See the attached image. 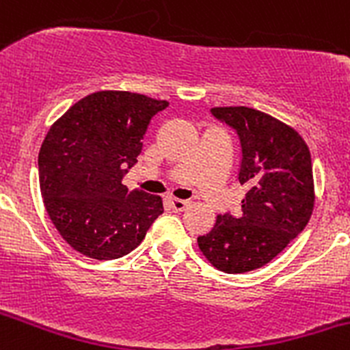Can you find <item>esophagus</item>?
Wrapping results in <instances>:
<instances>
[{
	"mask_svg": "<svg viewBox=\"0 0 350 350\" xmlns=\"http://www.w3.org/2000/svg\"><path fill=\"white\" fill-rule=\"evenodd\" d=\"M171 206L174 212H185L186 208L189 206L188 200H178V198H171Z\"/></svg>",
	"mask_w": 350,
	"mask_h": 350,
	"instance_id": "1",
	"label": "esophagus"
}]
</instances>
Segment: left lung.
Here are the masks:
<instances>
[{
  "label": "left lung",
  "instance_id": "left-lung-1",
  "mask_svg": "<svg viewBox=\"0 0 350 350\" xmlns=\"http://www.w3.org/2000/svg\"><path fill=\"white\" fill-rule=\"evenodd\" d=\"M237 131L243 148L239 183L247 191L237 215L220 213L198 237L203 256L226 273L256 270L272 261L306 227L314 208L310 148L299 133L251 107H213Z\"/></svg>",
  "mask_w": 350,
  "mask_h": 350
}]
</instances>
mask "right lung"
<instances>
[{
  "mask_svg": "<svg viewBox=\"0 0 350 350\" xmlns=\"http://www.w3.org/2000/svg\"><path fill=\"white\" fill-rule=\"evenodd\" d=\"M169 106L142 94L100 90L53 123L39 152V185L51 222L78 253L114 260L133 251L164 212L162 198L121 183L148 123Z\"/></svg>",
  "mask_w": 350,
  "mask_h": 350,
  "instance_id": "1",
  "label": "right lung"
}]
</instances>
